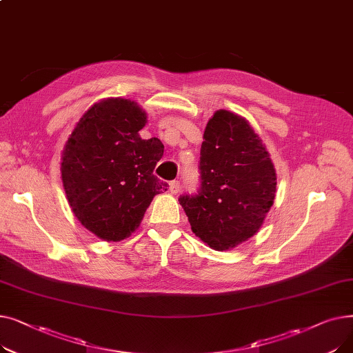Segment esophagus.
<instances>
[{
	"label": "esophagus",
	"mask_w": 353,
	"mask_h": 353,
	"mask_svg": "<svg viewBox=\"0 0 353 353\" xmlns=\"http://www.w3.org/2000/svg\"><path fill=\"white\" fill-rule=\"evenodd\" d=\"M169 190H170V193L172 194H176V193H179V190H180V183L179 181H170L169 183Z\"/></svg>",
	"instance_id": "34e87169"
}]
</instances>
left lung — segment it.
Listing matches in <instances>:
<instances>
[{"label":"left lung","mask_w":353,"mask_h":353,"mask_svg":"<svg viewBox=\"0 0 353 353\" xmlns=\"http://www.w3.org/2000/svg\"><path fill=\"white\" fill-rule=\"evenodd\" d=\"M199 194L179 199L193 233L214 250L246 242L262 228L276 197V170L249 121L217 110L200 148Z\"/></svg>","instance_id":"left-lung-1"}]
</instances>
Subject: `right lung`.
<instances>
[{
	"instance_id": "1",
	"label": "right lung",
	"mask_w": 353,
	"mask_h": 353,
	"mask_svg": "<svg viewBox=\"0 0 353 353\" xmlns=\"http://www.w3.org/2000/svg\"><path fill=\"white\" fill-rule=\"evenodd\" d=\"M147 113L133 100L92 104L74 127L61 154V180L80 223L105 242L134 233L153 197L169 184L153 170L163 143L139 134Z\"/></svg>"
}]
</instances>
